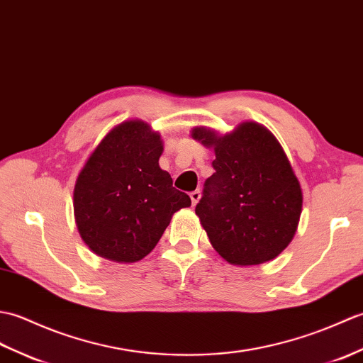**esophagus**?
Listing matches in <instances>:
<instances>
[{
    "mask_svg": "<svg viewBox=\"0 0 363 363\" xmlns=\"http://www.w3.org/2000/svg\"><path fill=\"white\" fill-rule=\"evenodd\" d=\"M200 191L199 189H196V191H192L191 194H189V197H191V202H192V205H197V202L200 200Z\"/></svg>",
    "mask_w": 363,
    "mask_h": 363,
    "instance_id": "esophagus-1",
    "label": "esophagus"
}]
</instances>
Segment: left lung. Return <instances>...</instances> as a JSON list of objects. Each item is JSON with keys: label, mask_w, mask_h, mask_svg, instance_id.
<instances>
[{"label": "left lung", "mask_w": 363, "mask_h": 363, "mask_svg": "<svg viewBox=\"0 0 363 363\" xmlns=\"http://www.w3.org/2000/svg\"><path fill=\"white\" fill-rule=\"evenodd\" d=\"M192 138L216 154V172L196 206L209 242L240 267L275 259L294 239L303 206L300 182L278 140L252 121L227 135L196 127Z\"/></svg>", "instance_id": "obj_1"}]
</instances>
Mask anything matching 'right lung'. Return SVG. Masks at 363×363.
Returning <instances> with one entry per match:
<instances>
[{
    "instance_id": "1",
    "label": "right lung",
    "mask_w": 363,
    "mask_h": 363,
    "mask_svg": "<svg viewBox=\"0 0 363 363\" xmlns=\"http://www.w3.org/2000/svg\"><path fill=\"white\" fill-rule=\"evenodd\" d=\"M163 141L143 121H125L106 135L80 171L74 217L93 253L136 262L158 244L174 213L191 199L160 167Z\"/></svg>"
}]
</instances>
